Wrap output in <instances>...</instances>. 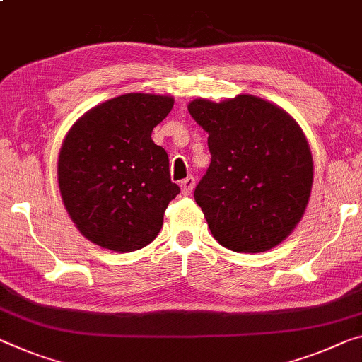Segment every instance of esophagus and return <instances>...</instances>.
<instances>
[{
    "mask_svg": "<svg viewBox=\"0 0 362 362\" xmlns=\"http://www.w3.org/2000/svg\"><path fill=\"white\" fill-rule=\"evenodd\" d=\"M194 186H196V180H194L192 176H187L186 180L181 181V191H182V194H185V196H189V194L192 192Z\"/></svg>",
    "mask_w": 362,
    "mask_h": 362,
    "instance_id": "obj_1",
    "label": "esophagus"
}]
</instances>
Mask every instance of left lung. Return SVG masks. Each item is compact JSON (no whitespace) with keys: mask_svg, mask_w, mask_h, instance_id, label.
Wrapping results in <instances>:
<instances>
[{"mask_svg":"<svg viewBox=\"0 0 362 362\" xmlns=\"http://www.w3.org/2000/svg\"><path fill=\"white\" fill-rule=\"evenodd\" d=\"M189 113L209 132L212 162L194 191L221 246L255 254L275 247L301 221L314 163L298 121L249 93L223 102L196 98Z\"/></svg>","mask_w":362,"mask_h":362,"instance_id":"left-lung-1","label":"left lung"}]
</instances>
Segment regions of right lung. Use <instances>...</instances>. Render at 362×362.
<instances>
[{"label": "right lung", "mask_w": 362, "mask_h": 362, "mask_svg": "<svg viewBox=\"0 0 362 362\" xmlns=\"http://www.w3.org/2000/svg\"><path fill=\"white\" fill-rule=\"evenodd\" d=\"M175 98L124 93L90 108L71 126L58 158L61 199L81 235L113 252L146 247L162 230L180 186L152 141Z\"/></svg>", "instance_id": "add662e5"}]
</instances>
